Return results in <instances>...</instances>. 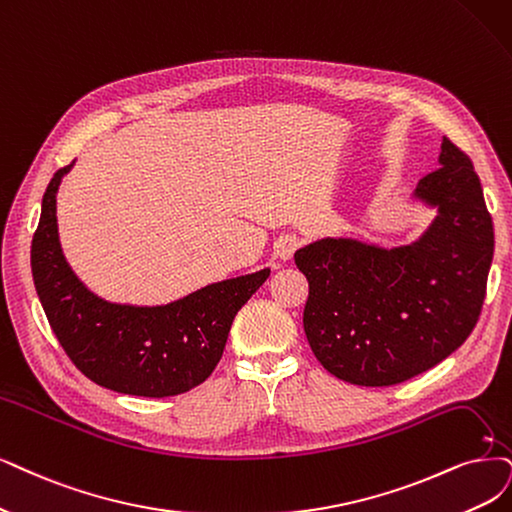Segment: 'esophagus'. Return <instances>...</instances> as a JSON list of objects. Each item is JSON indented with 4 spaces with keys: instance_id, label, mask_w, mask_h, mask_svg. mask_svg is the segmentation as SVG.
Returning a JSON list of instances; mask_svg holds the SVG:
<instances>
[{
    "instance_id": "esophagus-1",
    "label": "esophagus",
    "mask_w": 512,
    "mask_h": 512,
    "mask_svg": "<svg viewBox=\"0 0 512 512\" xmlns=\"http://www.w3.org/2000/svg\"><path fill=\"white\" fill-rule=\"evenodd\" d=\"M301 246V240L295 238V236H282L278 242H276V255L282 259V261H289L295 251Z\"/></svg>"
}]
</instances>
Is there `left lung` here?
Returning <instances> with one entry per match:
<instances>
[{"label":"left lung","instance_id":"obj_1","mask_svg":"<svg viewBox=\"0 0 512 512\" xmlns=\"http://www.w3.org/2000/svg\"><path fill=\"white\" fill-rule=\"evenodd\" d=\"M443 164L415 196L437 206L430 230L382 249L325 238L295 253L308 278L304 329L329 373L356 386H392L439 365L475 329L494 259V223L470 158L447 137Z\"/></svg>","mask_w":512,"mask_h":512}]
</instances>
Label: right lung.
<instances>
[{"mask_svg":"<svg viewBox=\"0 0 512 512\" xmlns=\"http://www.w3.org/2000/svg\"><path fill=\"white\" fill-rule=\"evenodd\" d=\"M73 164L46 187L31 242V272L59 344L88 380L132 396L183 394L221 361L238 310L270 270L215 282L168 306L109 304L90 293L67 266L56 230V189Z\"/></svg>","mask_w":512,"mask_h":512,"instance_id":"obj_1","label":"right lung"}]
</instances>
